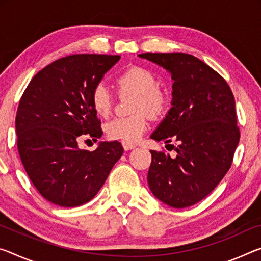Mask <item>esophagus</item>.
I'll use <instances>...</instances> for the list:
<instances>
[{
  "label": "esophagus",
  "instance_id": "obj_1",
  "mask_svg": "<svg viewBox=\"0 0 261 261\" xmlns=\"http://www.w3.org/2000/svg\"><path fill=\"white\" fill-rule=\"evenodd\" d=\"M136 146L134 145V144H127V143H123V148L125 151H130L132 150V148H135Z\"/></svg>",
  "mask_w": 261,
  "mask_h": 261
}]
</instances>
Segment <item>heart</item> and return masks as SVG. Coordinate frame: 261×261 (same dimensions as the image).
<instances>
[{"label": "heart", "instance_id": "1", "mask_svg": "<svg viewBox=\"0 0 261 261\" xmlns=\"http://www.w3.org/2000/svg\"><path fill=\"white\" fill-rule=\"evenodd\" d=\"M116 86L121 94L136 95L134 103L136 114L130 117H119L110 121L106 125L107 136L123 143H136L147 130V116L158 118L165 114L168 106L167 96L158 88L155 76L143 67L126 69L117 77ZM90 101L95 113L100 117H107L110 114L113 97L103 84L94 87Z\"/></svg>", "mask_w": 261, "mask_h": 261}]
</instances>
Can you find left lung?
Returning a JSON list of instances; mask_svg holds the SVG:
<instances>
[{"mask_svg": "<svg viewBox=\"0 0 261 261\" xmlns=\"http://www.w3.org/2000/svg\"><path fill=\"white\" fill-rule=\"evenodd\" d=\"M171 73L172 108L151 135L176 143V156L151 151L147 182L158 200L186 208L209 195L232 164L239 143L236 103L229 85L216 71L186 53H142ZM166 145V146H167Z\"/></svg>", "mask_w": 261, "mask_h": 261, "instance_id": "left-lung-1", "label": "left lung"}]
</instances>
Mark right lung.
<instances>
[{
    "label": "right lung",
    "instance_id": "right-lung-1",
    "mask_svg": "<svg viewBox=\"0 0 261 261\" xmlns=\"http://www.w3.org/2000/svg\"><path fill=\"white\" fill-rule=\"evenodd\" d=\"M119 58H61L37 73L20 97L15 121L20 160L53 204L72 208L92 200L123 154L118 142H100L93 152L77 146L84 135L96 142L103 135L90 96Z\"/></svg>",
    "mask_w": 261,
    "mask_h": 261
}]
</instances>
